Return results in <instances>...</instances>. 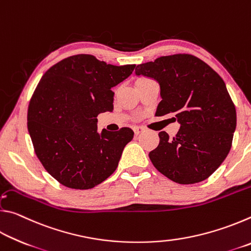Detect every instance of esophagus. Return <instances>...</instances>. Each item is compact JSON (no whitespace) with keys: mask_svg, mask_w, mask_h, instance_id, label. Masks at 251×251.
<instances>
[{"mask_svg":"<svg viewBox=\"0 0 251 251\" xmlns=\"http://www.w3.org/2000/svg\"><path fill=\"white\" fill-rule=\"evenodd\" d=\"M133 129H134V133H135V135H138V134H141L142 131L144 130V128H143V127H141V126H135Z\"/></svg>","mask_w":251,"mask_h":251,"instance_id":"obj_1","label":"esophagus"}]
</instances>
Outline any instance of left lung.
<instances>
[{"instance_id":"obj_1","label":"left lung","mask_w":251,"mask_h":251,"mask_svg":"<svg viewBox=\"0 0 251 251\" xmlns=\"http://www.w3.org/2000/svg\"><path fill=\"white\" fill-rule=\"evenodd\" d=\"M135 74L155 79L161 100L156 116L180 124L175 137L160 131L150 152L157 171L182 185L207 179L226 158L237 125L236 108L223 78L194 55L175 54L137 65Z\"/></svg>"}]
</instances>
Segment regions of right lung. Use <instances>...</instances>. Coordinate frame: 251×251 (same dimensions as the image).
Returning <instances> with one entry per match:
<instances>
[{
    "label": "right lung",
    "instance_id": "obj_1",
    "mask_svg": "<svg viewBox=\"0 0 251 251\" xmlns=\"http://www.w3.org/2000/svg\"><path fill=\"white\" fill-rule=\"evenodd\" d=\"M88 54L62 59L42 76L29 101L27 129L50 176L73 189H90L116 171L134 131H97V116L113 112L112 88L133 73Z\"/></svg>",
    "mask_w": 251,
    "mask_h": 251
}]
</instances>
